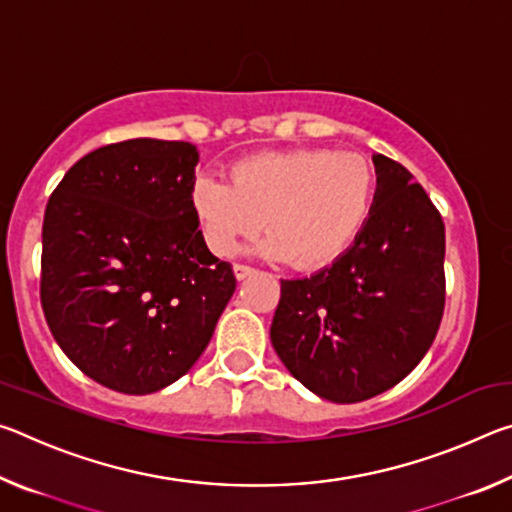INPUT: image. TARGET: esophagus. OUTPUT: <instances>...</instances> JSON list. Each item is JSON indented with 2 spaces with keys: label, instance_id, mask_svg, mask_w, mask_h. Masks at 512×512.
I'll return each mask as SVG.
<instances>
[{
  "label": "esophagus",
  "instance_id": "obj_1",
  "mask_svg": "<svg viewBox=\"0 0 512 512\" xmlns=\"http://www.w3.org/2000/svg\"><path fill=\"white\" fill-rule=\"evenodd\" d=\"M232 271H235L237 280H246V277H250V275L255 273V268H250L246 264H235V268H232Z\"/></svg>",
  "mask_w": 512,
  "mask_h": 512
}]
</instances>
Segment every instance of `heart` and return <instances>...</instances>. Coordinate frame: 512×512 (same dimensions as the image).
<instances>
[{"mask_svg": "<svg viewBox=\"0 0 512 512\" xmlns=\"http://www.w3.org/2000/svg\"><path fill=\"white\" fill-rule=\"evenodd\" d=\"M377 189V167L361 153L268 151L232 164L230 183L198 176L192 210L214 255H232L264 223L268 237L259 253L316 271L357 241L375 210Z\"/></svg>", "mask_w": 512, "mask_h": 512, "instance_id": "1", "label": "heart"}]
</instances>
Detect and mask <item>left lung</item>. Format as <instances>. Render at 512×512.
<instances>
[{
	"label": "left lung",
	"mask_w": 512,
	"mask_h": 512,
	"mask_svg": "<svg viewBox=\"0 0 512 512\" xmlns=\"http://www.w3.org/2000/svg\"><path fill=\"white\" fill-rule=\"evenodd\" d=\"M375 210L357 241L311 277L280 280L277 357L323 400L354 404L418 366L445 309V223L400 162L372 155Z\"/></svg>",
	"instance_id": "obj_1"
}]
</instances>
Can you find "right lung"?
<instances>
[{"label":"right lung","mask_w":512,"mask_h":512,"mask_svg":"<svg viewBox=\"0 0 512 512\" xmlns=\"http://www.w3.org/2000/svg\"><path fill=\"white\" fill-rule=\"evenodd\" d=\"M198 149L137 137L74 164L42 223L40 300L69 361L126 395L162 391L210 343L237 280L192 210Z\"/></svg>","instance_id":"right-lung-1"}]
</instances>
